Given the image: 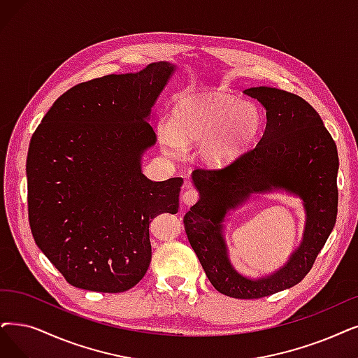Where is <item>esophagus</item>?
Returning a JSON list of instances; mask_svg holds the SVG:
<instances>
[{"label": "esophagus", "instance_id": "esophagus-1", "mask_svg": "<svg viewBox=\"0 0 358 358\" xmlns=\"http://www.w3.org/2000/svg\"><path fill=\"white\" fill-rule=\"evenodd\" d=\"M188 187H189V185H188ZM198 199H199V192L192 189V188H188V191H185L182 194V201H183V204H187V206L195 204Z\"/></svg>", "mask_w": 358, "mask_h": 358}]
</instances>
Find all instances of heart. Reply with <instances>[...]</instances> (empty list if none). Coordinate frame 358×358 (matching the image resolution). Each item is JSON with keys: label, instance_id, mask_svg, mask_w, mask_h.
<instances>
[{"label": "heart", "instance_id": "b5f03b06", "mask_svg": "<svg viewBox=\"0 0 358 358\" xmlns=\"http://www.w3.org/2000/svg\"><path fill=\"white\" fill-rule=\"evenodd\" d=\"M262 126L263 114L254 103L222 92H192L176 101L171 122L162 129V142L169 154L199 144L204 163L224 166L251 145Z\"/></svg>", "mask_w": 358, "mask_h": 358}]
</instances>
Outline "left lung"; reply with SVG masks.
Returning a JSON list of instances; mask_svg holds the SVG:
<instances>
[{
  "label": "left lung",
  "instance_id": "left-lung-1",
  "mask_svg": "<svg viewBox=\"0 0 358 358\" xmlns=\"http://www.w3.org/2000/svg\"><path fill=\"white\" fill-rule=\"evenodd\" d=\"M266 108V129L259 144L217 170L195 169L199 199L185 214V232L211 285L241 299L263 298L301 282L326 244L338 213V151L319 113L306 99L278 88L244 91ZM283 189L303 199L305 236L287 264L259 280L242 277L228 260L222 238L227 210L251 193Z\"/></svg>",
  "mask_w": 358,
  "mask_h": 358
}]
</instances>
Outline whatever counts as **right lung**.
Segmentation results:
<instances>
[{"mask_svg":"<svg viewBox=\"0 0 358 358\" xmlns=\"http://www.w3.org/2000/svg\"><path fill=\"white\" fill-rule=\"evenodd\" d=\"M176 66L151 63L64 92L32 135L27 211L39 250L76 288L123 292L151 263L150 223L178 213L182 178L152 182L141 159L155 144L151 107Z\"/></svg>","mask_w":358,"mask_h":358,"instance_id":"add662e5","label":"right lung"}]
</instances>
